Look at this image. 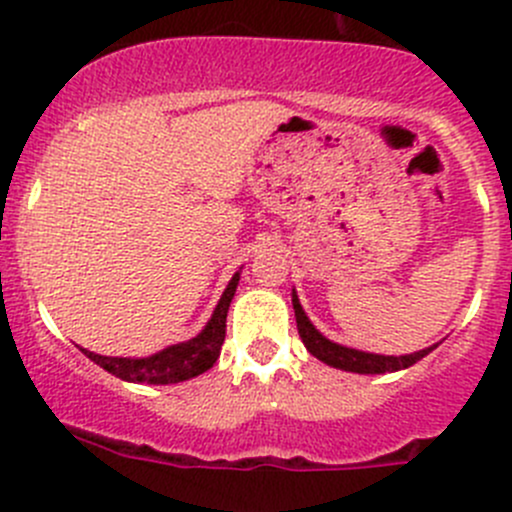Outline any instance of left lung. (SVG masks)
<instances>
[{"label":"left lung","mask_w":512,"mask_h":512,"mask_svg":"<svg viewBox=\"0 0 512 512\" xmlns=\"http://www.w3.org/2000/svg\"><path fill=\"white\" fill-rule=\"evenodd\" d=\"M292 307H294V317H297V329L299 337H302L304 347L312 356H317L319 361L324 364L334 366V369L342 371H354V374H386V371H399V369H409L414 366L416 361H421L423 356L438 347L421 349V352L414 354H404V356H384V354H369V352H359V349H349L342 347V344L332 342L324 334H319V329L309 322V317L304 314L302 304H299L297 292H292Z\"/></svg>","instance_id":"left-lung-1"}]
</instances>
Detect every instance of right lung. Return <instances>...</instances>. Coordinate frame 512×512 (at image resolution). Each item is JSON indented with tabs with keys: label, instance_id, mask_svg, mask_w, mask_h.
I'll list each match as a JSON object with an SVG mask.
<instances>
[{
	"label": "right lung",
	"instance_id": "1",
	"mask_svg": "<svg viewBox=\"0 0 512 512\" xmlns=\"http://www.w3.org/2000/svg\"><path fill=\"white\" fill-rule=\"evenodd\" d=\"M237 282H240V272H235L230 285L220 297L218 307H215L213 317L205 324L203 332L198 337L188 339V342L173 344V347L163 349V352L153 356H143V359H128V356H101L94 352L81 349L91 361L108 371V374L118 376L123 381H133V384H178V381H188L193 376L203 374L210 366L218 361L220 349L225 342V322L227 309H230L232 297H235Z\"/></svg>",
	"mask_w": 512,
	"mask_h": 512
}]
</instances>
